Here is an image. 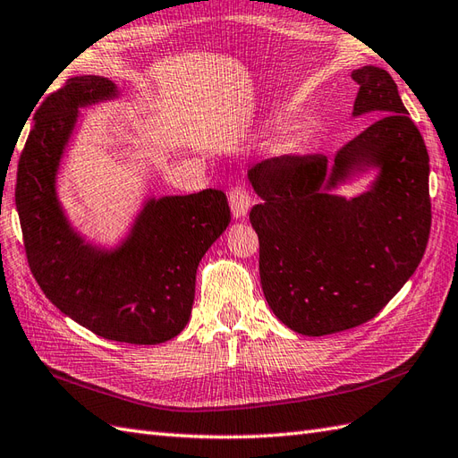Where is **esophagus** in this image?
I'll list each match as a JSON object with an SVG mask.
<instances>
[{
  "mask_svg": "<svg viewBox=\"0 0 458 458\" xmlns=\"http://www.w3.org/2000/svg\"><path fill=\"white\" fill-rule=\"evenodd\" d=\"M228 201H230V207H232L233 218H243L245 215H248V210L251 207V197L242 183H238L236 187H232V191L228 195Z\"/></svg>",
  "mask_w": 458,
  "mask_h": 458,
  "instance_id": "34e87169",
  "label": "esophagus"
}]
</instances>
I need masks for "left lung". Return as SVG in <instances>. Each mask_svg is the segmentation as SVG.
Listing matches in <instances>:
<instances>
[{
  "mask_svg": "<svg viewBox=\"0 0 458 458\" xmlns=\"http://www.w3.org/2000/svg\"><path fill=\"white\" fill-rule=\"evenodd\" d=\"M354 115L377 117L336 152L286 155L248 172L261 203L250 213L259 236L263 294L288 329L341 333L373 319L414 275L431 228L429 157L393 77L381 67L352 72ZM378 170L366 194L332 190Z\"/></svg>",
  "mask_w": 458,
  "mask_h": 458,
  "instance_id": "1",
  "label": "left lung"
}]
</instances>
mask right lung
<instances>
[{
	"instance_id": "1",
	"label": "right lung",
	"mask_w": 458,
	"mask_h": 458,
	"mask_svg": "<svg viewBox=\"0 0 458 458\" xmlns=\"http://www.w3.org/2000/svg\"><path fill=\"white\" fill-rule=\"evenodd\" d=\"M117 97L112 81L73 77L46 98L21 152L15 205L29 267L54 306L108 341L160 344L183 331L201 257L230 225L225 191L148 199L115 250L87 243L55 191L79 108Z\"/></svg>"
}]
</instances>
